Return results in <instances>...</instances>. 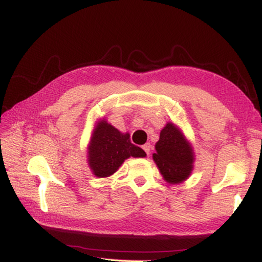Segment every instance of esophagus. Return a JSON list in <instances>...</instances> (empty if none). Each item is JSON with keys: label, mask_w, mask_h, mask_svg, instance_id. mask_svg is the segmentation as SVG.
<instances>
[{"label": "esophagus", "mask_w": 262, "mask_h": 262, "mask_svg": "<svg viewBox=\"0 0 262 262\" xmlns=\"http://www.w3.org/2000/svg\"><path fill=\"white\" fill-rule=\"evenodd\" d=\"M142 148H143L145 154H147L148 156H149V155H150V150H151V145H150V143H145Z\"/></svg>", "instance_id": "esophagus-1"}]
</instances>
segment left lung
Here are the masks:
<instances>
[{
  "mask_svg": "<svg viewBox=\"0 0 262 262\" xmlns=\"http://www.w3.org/2000/svg\"><path fill=\"white\" fill-rule=\"evenodd\" d=\"M155 149L156 152L152 154V159L166 183L178 185L188 179L193 171L195 154L190 142L178 126L167 122L161 130Z\"/></svg>",
  "mask_w": 262,
  "mask_h": 262,
  "instance_id": "8db88e82",
  "label": "left lung"
}]
</instances>
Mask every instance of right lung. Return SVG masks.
<instances>
[{"mask_svg": "<svg viewBox=\"0 0 262 262\" xmlns=\"http://www.w3.org/2000/svg\"><path fill=\"white\" fill-rule=\"evenodd\" d=\"M144 150L129 140V133H121L105 119L96 122L88 145V164L92 174L107 178L118 171L127 158H143Z\"/></svg>", "mask_w": 262, "mask_h": 262, "instance_id": "add662e5", "label": "right lung"}]
</instances>
